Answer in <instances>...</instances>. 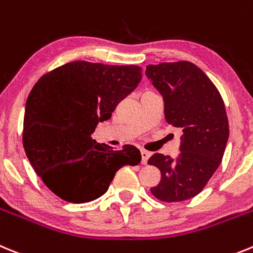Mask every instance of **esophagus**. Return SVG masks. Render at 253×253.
I'll list each match as a JSON object with an SVG mask.
<instances>
[{
	"label": "esophagus",
	"mask_w": 253,
	"mask_h": 253,
	"mask_svg": "<svg viewBox=\"0 0 253 253\" xmlns=\"http://www.w3.org/2000/svg\"><path fill=\"white\" fill-rule=\"evenodd\" d=\"M150 156H151V152L142 150V151H141V163H142L143 165H146L147 160H149Z\"/></svg>",
	"instance_id": "obj_1"
}]
</instances>
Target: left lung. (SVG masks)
<instances>
[{
	"mask_svg": "<svg viewBox=\"0 0 253 253\" xmlns=\"http://www.w3.org/2000/svg\"><path fill=\"white\" fill-rule=\"evenodd\" d=\"M146 76L163 95L168 124L183 131L176 158L154 154L147 161L161 172L150 190L168 203L190 199L222 161L229 136L224 102L206 73L189 61L147 65Z\"/></svg>",
	"mask_w": 253,
	"mask_h": 253,
	"instance_id": "1",
	"label": "left lung"
}]
</instances>
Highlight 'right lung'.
<instances>
[{"mask_svg": "<svg viewBox=\"0 0 253 253\" xmlns=\"http://www.w3.org/2000/svg\"><path fill=\"white\" fill-rule=\"evenodd\" d=\"M137 65L72 61L39 79L27 97L24 149L45 185L70 203L107 192L116 172L140 164L135 146L115 151L92 133L142 78Z\"/></svg>", "mask_w": 253, "mask_h": 253, "instance_id": "1", "label": "right lung"}]
</instances>
